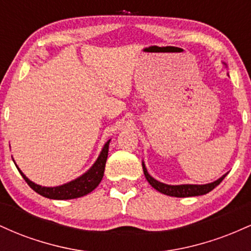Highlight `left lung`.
Wrapping results in <instances>:
<instances>
[{
    "label": "left lung",
    "mask_w": 251,
    "mask_h": 251,
    "mask_svg": "<svg viewBox=\"0 0 251 251\" xmlns=\"http://www.w3.org/2000/svg\"><path fill=\"white\" fill-rule=\"evenodd\" d=\"M223 65L226 67V62H223ZM227 75H229V74H227ZM142 164L144 175H145L150 185H151L152 188H154L157 191L162 192L164 195L171 196V197H194V196L205 195L211 191V190H214L226 176V174L223 175L221 178H218L217 180L208 184H179V185H170V184L162 183V181L154 179V178L148 172L145 163L143 162Z\"/></svg>",
    "instance_id": "left-lung-1"
}]
</instances>
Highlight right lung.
Returning <instances> with one entry per match:
<instances>
[{
    "mask_svg": "<svg viewBox=\"0 0 251 251\" xmlns=\"http://www.w3.org/2000/svg\"><path fill=\"white\" fill-rule=\"evenodd\" d=\"M109 142H111V139H108L107 142L105 143L99 157L97 158V160L94 162L93 165H92L85 174H82L80 177L75 178V179L68 181V183L62 184V185H39V184L31 181L29 178L20 170L17 164L15 163V160L13 159V162L15 163L17 170H19V172L21 174L22 177H24V179L27 181L28 185L39 195H41L46 198H50V200H73V198H79L89 194V192L93 191V190L100 184V181H101L103 177L106 160H107Z\"/></svg>",
    "mask_w": 251,
    "mask_h": 251,
    "instance_id": "add662e5",
    "label": "right lung"
}]
</instances>
